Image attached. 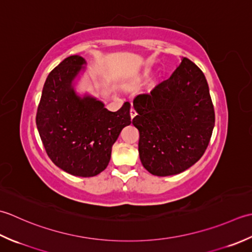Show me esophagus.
I'll return each mask as SVG.
<instances>
[{
  "label": "esophagus",
  "mask_w": 252,
  "mask_h": 252,
  "mask_svg": "<svg viewBox=\"0 0 252 252\" xmlns=\"http://www.w3.org/2000/svg\"><path fill=\"white\" fill-rule=\"evenodd\" d=\"M129 113H130V117H131V119H133V117H135V116H136V114H137V112H136V110H135V109H133V106H132V105L130 106V111H129Z\"/></svg>",
  "instance_id": "obj_1"
}]
</instances>
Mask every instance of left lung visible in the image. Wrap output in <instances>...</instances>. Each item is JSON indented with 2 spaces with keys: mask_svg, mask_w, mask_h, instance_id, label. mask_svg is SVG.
<instances>
[{
  "mask_svg": "<svg viewBox=\"0 0 252 252\" xmlns=\"http://www.w3.org/2000/svg\"><path fill=\"white\" fill-rule=\"evenodd\" d=\"M140 161L156 176L179 174L200 160L211 139L215 114L207 79L187 58L150 94L133 99Z\"/></svg>",
  "mask_w": 252,
  "mask_h": 252,
  "instance_id": "8db88e82",
  "label": "left lung"
}]
</instances>
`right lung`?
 <instances>
[{
	"label": "right lung",
	"mask_w": 252,
	"mask_h": 252,
	"mask_svg": "<svg viewBox=\"0 0 252 252\" xmlns=\"http://www.w3.org/2000/svg\"><path fill=\"white\" fill-rule=\"evenodd\" d=\"M85 60L71 55L49 74L38 105L35 123L48 157L74 176L92 177L106 168L112 146L129 125L130 104L111 112L90 95L80 96L71 81Z\"/></svg>",
	"instance_id": "1"
}]
</instances>
